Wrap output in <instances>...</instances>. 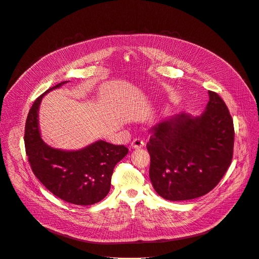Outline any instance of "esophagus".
<instances>
[{
    "mask_svg": "<svg viewBox=\"0 0 259 259\" xmlns=\"http://www.w3.org/2000/svg\"><path fill=\"white\" fill-rule=\"evenodd\" d=\"M143 145H144V142L140 138H135L131 142V147L132 148H136V149L137 148H141V147H143Z\"/></svg>",
    "mask_w": 259,
    "mask_h": 259,
    "instance_id": "esophagus-1",
    "label": "esophagus"
}]
</instances>
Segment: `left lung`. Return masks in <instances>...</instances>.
Returning a JSON list of instances; mask_svg holds the SVG:
<instances>
[{
    "label": "left lung",
    "instance_id": "1",
    "mask_svg": "<svg viewBox=\"0 0 259 259\" xmlns=\"http://www.w3.org/2000/svg\"><path fill=\"white\" fill-rule=\"evenodd\" d=\"M208 96L201 116L176 115L150 130L146 144L149 178L155 192L166 200L205 195L219 184L232 162L233 119L217 93L209 91Z\"/></svg>",
    "mask_w": 259,
    "mask_h": 259
}]
</instances>
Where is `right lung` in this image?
Masks as SVG:
<instances>
[{"mask_svg": "<svg viewBox=\"0 0 259 259\" xmlns=\"http://www.w3.org/2000/svg\"><path fill=\"white\" fill-rule=\"evenodd\" d=\"M67 82L53 86L33 103L25 124V150L33 174L49 191L66 202L91 205L108 195L114 167L128 148L99 140L82 149L67 151L44 142L37 119L41 99Z\"/></svg>", "mask_w": 259, "mask_h": 259, "instance_id": "obj_1", "label": "right lung"}]
</instances>
